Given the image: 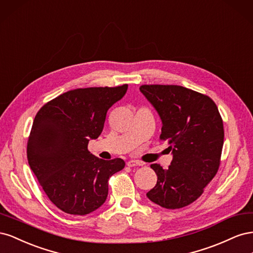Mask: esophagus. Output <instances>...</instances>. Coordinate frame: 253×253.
Listing matches in <instances>:
<instances>
[{
	"label": "esophagus",
	"instance_id": "34e87169",
	"mask_svg": "<svg viewBox=\"0 0 253 253\" xmlns=\"http://www.w3.org/2000/svg\"><path fill=\"white\" fill-rule=\"evenodd\" d=\"M126 166L127 167H136V166H142V164L137 162V160H128V162L126 163Z\"/></svg>",
	"mask_w": 253,
	"mask_h": 253
}]
</instances>
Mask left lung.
<instances>
[{"label":"left lung","mask_w":253,"mask_h":253,"mask_svg":"<svg viewBox=\"0 0 253 253\" xmlns=\"http://www.w3.org/2000/svg\"><path fill=\"white\" fill-rule=\"evenodd\" d=\"M140 91L163 122L160 140L170 144L173 159L168 169L157 164L155 187L147 196L166 209H180L195 202L216 175L224 144V125L212 99L179 85L144 84Z\"/></svg>","instance_id":"obj_1"}]
</instances>
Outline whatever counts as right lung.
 Masks as SVG:
<instances>
[{
    "mask_svg": "<svg viewBox=\"0 0 253 253\" xmlns=\"http://www.w3.org/2000/svg\"><path fill=\"white\" fill-rule=\"evenodd\" d=\"M127 84L68 90L37 113L27 141L30 169L57 208L73 215L97 210L109 193V178L126 166L87 150L101 134L106 113L125 96Z\"/></svg>",
    "mask_w": 253,
    "mask_h": 253,
    "instance_id": "add662e5",
    "label": "right lung"
}]
</instances>
